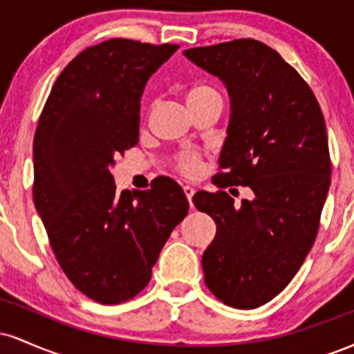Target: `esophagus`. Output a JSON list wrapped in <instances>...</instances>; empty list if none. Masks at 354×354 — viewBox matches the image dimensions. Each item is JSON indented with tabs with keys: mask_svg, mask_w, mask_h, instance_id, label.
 Here are the masks:
<instances>
[{
	"mask_svg": "<svg viewBox=\"0 0 354 354\" xmlns=\"http://www.w3.org/2000/svg\"><path fill=\"white\" fill-rule=\"evenodd\" d=\"M183 191H185V194H186V198H188V201H189V205H191V198H193V194H194V188L193 186H183Z\"/></svg>",
	"mask_w": 354,
	"mask_h": 354,
	"instance_id": "obj_1",
	"label": "esophagus"
}]
</instances>
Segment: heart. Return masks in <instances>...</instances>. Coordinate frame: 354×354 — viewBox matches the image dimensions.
Returning <instances> with one entry per match:
<instances>
[{
	"label": "heart",
	"mask_w": 354,
	"mask_h": 354,
	"mask_svg": "<svg viewBox=\"0 0 354 354\" xmlns=\"http://www.w3.org/2000/svg\"><path fill=\"white\" fill-rule=\"evenodd\" d=\"M209 98H219V93L209 84H194L188 93V101H203ZM200 166V154L193 149H185L176 156V168L183 174H193Z\"/></svg>",
	"instance_id": "heart-1"
}]
</instances>
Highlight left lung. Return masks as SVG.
Segmentation results:
<instances>
[{"mask_svg":"<svg viewBox=\"0 0 354 354\" xmlns=\"http://www.w3.org/2000/svg\"><path fill=\"white\" fill-rule=\"evenodd\" d=\"M183 55L230 93L213 183L250 186L254 194L239 206L226 191L193 196L216 223L201 259L205 283L219 301L253 310L288 286L318 234L331 183L326 124L306 81L265 43L234 39Z\"/></svg>","mask_w":354,"mask_h":354,"instance_id":"8db88e82","label":"left lung"}]
</instances>
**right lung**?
Listing matches in <instances>:
<instances>
[{
    "instance_id": "add662e5",
    "label": "right lung",
    "mask_w": 354,
    "mask_h": 354,
    "mask_svg": "<svg viewBox=\"0 0 354 354\" xmlns=\"http://www.w3.org/2000/svg\"><path fill=\"white\" fill-rule=\"evenodd\" d=\"M178 44L115 38L81 51L61 71L33 141V200L61 270L101 304L135 298L188 200L171 178L116 191L118 154L138 145L149 76Z\"/></svg>"
}]
</instances>
